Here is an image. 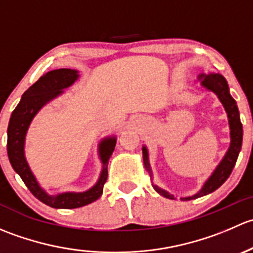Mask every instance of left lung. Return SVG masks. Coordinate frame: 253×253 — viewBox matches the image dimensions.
Listing matches in <instances>:
<instances>
[{
    "label": "left lung",
    "mask_w": 253,
    "mask_h": 253,
    "mask_svg": "<svg viewBox=\"0 0 253 253\" xmlns=\"http://www.w3.org/2000/svg\"><path fill=\"white\" fill-rule=\"evenodd\" d=\"M196 82H198V83L201 84V88L202 89L215 94L216 98L219 99V101H220L221 105H223L224 110L226 112V116H228L229 129H230V144H229L228 150L225 152L224 157L221 158L219 164L215 167V169L213 170V172H211V174L208 176V178L203 182L202 187H201L197 192L193 193L192 196L181 197V201L196 200V198L203 197V196H207L209 195V193L214 192L215 190H218V188L228 180L231 171H233L242 145V125L241 121H240V112L239 109H237L236 101L234 100L233 96L230 95V90H229V85L226 79L221 75H219V73L208 72L200 73V75L197 76V81ZM142 153L143 164H144L145 170H147V172L150 176V180H153V171L152 168H150L149 162V152H148V148L145 147V145L142 147ZM152 186L159 195L163 196V197L169 198V200H176L174 195H171V193L168 192V191L163 190L159 186L154 185V183H152Z\"/></svg>",
    "instance_id": "8db88e82"
}]
</instances>
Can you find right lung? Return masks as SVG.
Segmentation results:
<instances>
[{"label": "right lung", "mask_w": 253, "mask_h": 253, "mask_svg": "<svg viewBox=\"0 0 253 253\" xmlns=\"http://www.w3.org/2000/svg\"><path fill=\"white\" fill-rule=\"evenodd\" d=\"M81 75L77 70L60 68L45 73L24 91L19 104L9 119L7 128V154L14 171L20 176L30 192L48 207L56 209H72L93 203L103 195L104 183L108 178V164L116 145V136H108L98 144V157L101 162V171L96 182L83 192H61L57 195L47 193L32 171L25 157V139L28 129L37 114L50 101L65 93V89L78 81Z\"/></svg>", "instance_id": "right-lung-1"}]
</instances>
